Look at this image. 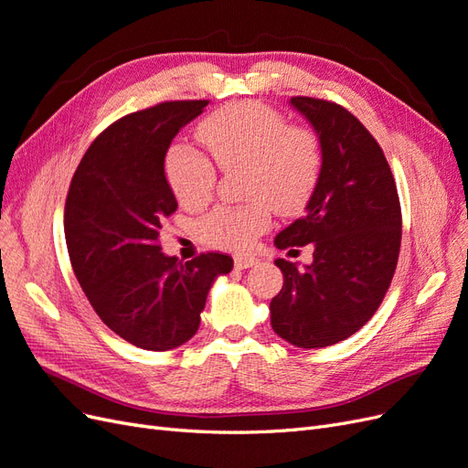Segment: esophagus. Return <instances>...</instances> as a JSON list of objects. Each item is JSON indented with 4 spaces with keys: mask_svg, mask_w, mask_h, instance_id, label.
<instances>
[{
    "mask_svg": "<svg viewBox=\"0 0 468 468\" xmlns=\"http://www.w3.org/2000/svg\"><path fill=\"white\" fill-rule=\"evenodd\" d=\"M256 263H258V258H253V256H236L234 258L236 269H248V267H253Z\"/></svg>",
    "mask_w": 468,
    "mask_h": 468,
    "instance_id": "obj_1",
    "label": "esophagus"
}]
</instances>
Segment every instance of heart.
Here are the masks:
<instances>
[{
    "mask_svg": "<svg viewBox=\"0 0 468 468\" xmlns=\"http://www.w3.org/2000/svg\"><path fill=\"white\" fill-rule=\"evenodd\" d=\"M197 136L218 167H246V193L251 195L242 205H220L199 220L197 236L210 248L248 250L271 224L273 207L282 215L299 212L316 187L322 165L316 134L287 122L269 105H224L199 124ZM214 163L187 144L169 148L165 177L183 207L201 208L210 201L218 179Z\"/></svg>",
    "mask_w": 468,
    "mask_h": 468,
    "instance_id": "heart-1",
    "label": "heart"
}]
</instances>
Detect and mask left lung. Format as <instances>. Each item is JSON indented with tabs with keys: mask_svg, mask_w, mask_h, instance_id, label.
Segmentation results:
<instances>
[{
	"mask_svg": "<svg viewBox=\"0 0 468 468\" xmlns=\"http://www.w3.org/2000/svg\"><path fill=\"white\" fill-rule=\"evenodd\" d=\"M313 124L322 167L306 215L277 234L279 250L313 244V265L277 260L285 282L273 296L271 325L285 342L313 349L356 334L373 318L399 263V191L373 134L347 109L316 97H291Z\"/></svg>",
	"mask_w": 468,
	"mask_h": 468,
	"instance_id": "8db88e82",
	"label": "left lung"
}]
</instances>
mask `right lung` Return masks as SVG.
I'll use <instances>...</instances> for the list:
<instances>
[{
	"instance_id": "obj_1",
	"label": "right lung",
	"mask_w": 468,
	"mask_h": 468,
	"mask_svg": "<svg viewBox=\"0 0 468 468\" xmlns=\"http://www.w3.org/2000/svg\"><path fill=\"white\" fill-rule=\"evenodd\" d=\"M208 105L164 101L124 115L99 134L76 169L64 208L69 261L109 330L148 351L183 346L199 330L207 294L232 258L162 253V222L177 208L165 179L172 140Z\"/></svg>"
}]
</instances>
